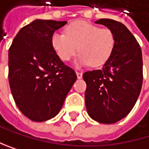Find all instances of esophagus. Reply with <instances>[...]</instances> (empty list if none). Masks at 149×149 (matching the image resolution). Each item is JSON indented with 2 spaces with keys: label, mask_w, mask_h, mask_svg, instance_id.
I'll return each instance as SVG.
<instances>
[{
  "label": "esophagus",
  "mask_w": 149,
  "mask_h": 149,
  "mask_svg": "<svg viewBox=\"0 0 149 149\" xmlns=\"http://www.w3.org/2000/svg\"><path fill=\"white\" fill-rule=\"evenodd\" d=\"M76 75H77V78H78V79H81V77H83V73H81V72H76Z\"/></svg>",
  "instance_id": "34e87169"
}]
</instances>
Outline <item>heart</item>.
I'll list each match as a JSON object with an SVG mask.
<instances>
[{
    "label": "heart",
    "instance_id": "b5f03b06",
    "mask_svg": "<svg viewBox=\"0 0 149 149\" xmlns=\"http://www.w3.org/2000/svg\"><path fill=\"white\" fill-rule=\"evenodd\" d=\"M116 44V35L108 28L84 20H77L65 27V33H54L51 37L53 49L63 61L69 60L80 53L75 63L89 65L91 68L103 65L113 55Z\"/></svg>",
    "mask_w": 149,
    "mask_h": 149
}]
</instances>
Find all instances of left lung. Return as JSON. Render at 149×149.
I'll return each instance as SVG.
<instances>
[{"instance_id": "left-lung-1", "label": "left lung", "mask_w": 149, "mask_h": 149, "mask_svg": "<svg viewBox=\"0 0 149 149\" xmlns=\"http://www.w3.org/2000/svg\"><path fill=\"white\" fill-rule=\"evenodd\" d=\"M112 30L116 44L102 69L83 74L87 88L85 105L89 116L100 123H115L133 108L142 87L143 61L139 44L121 22L101 18L95 22Z\"/></svg>"}]
</instances>
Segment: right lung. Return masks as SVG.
Instances as JSON below:
<instances>
[{"label":"right lung","instance_id":"1","mask_svg":"<svg viewBox=\"0 0 149 149\" xmlns=\"http://www.w3.org/2000/svg\"><path fill=\"white\" fill-rule=\"evenodd\" d=\"M66 21L36 19L22 27L9 49V83L16 105L27 118L43 122L57 116L76 81L51 45Z\"/></svg>","mask_w":149,"mask_h":149}]
</instances>
